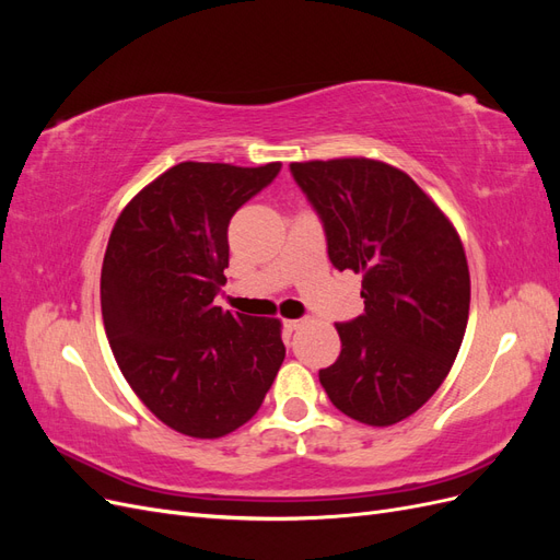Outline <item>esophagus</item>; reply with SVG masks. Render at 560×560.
Returning <instances> with one entry per match:
<instances>
[{"instance_id": "1", "label": "esophagus", "mask_w": 560, "mask_h": 560, "mask_svg": "<svg viewBox=\"0 0 560 560\" xmlns=\"http://www.w3.org/2000/svg\"><path fill=\"white\" fill-rule=\"evenodd\" d=\"M303 325H306V319H284V327L287 329H290V331H296V329H301Z\"/></svg>"}]
</instances>
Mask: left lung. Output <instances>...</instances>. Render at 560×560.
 Here are the masks:
<instances>
[{
    "label": "left lung",
    "mask_w": 560,
    "mask_h": 560,
    "mask_svg": "<svg viewBox=\"0 0 560 560\" xmlns=\"http://www.w3.org/2000/svg\"><path fill=\"white\" fill-rule=\"evenodd\" d=\"M317 212L334 268L362 276L364 313L338 322L341 354L319 369L338 411L385 428L444 383L469 315L460 238L428 194L371 159L292 163Z\"/></svg>",
    "instance_id": "left-lung-1"
}]
</instances>
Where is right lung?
Segmentation results:
<instances>
[{"label":"right lung","mask_w":560,"mask_h":560,"mask_svg":"<svg viewBox=\"0 0 560 560\" xmlns=\"http://www.w3.org/2000/svg\"><path fill=\"white\" fill-rule=\"evenodd\" d=\"M282 163H179L116 219L100 278L118 369L147 409L196 439L259 411L284 360L280 322L214 306L226 282L229 222Z\"/></svg>","instance_id":"right-lung-1"}]
</instances>
